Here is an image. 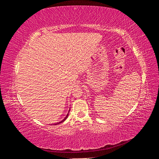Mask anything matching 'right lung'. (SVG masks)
I'll return each mask as SVG.
<instances>
[{"mask_svg":"<svg viewBox=\"0 0 159 159\" xmlns=\"http://www.w3.org/2000/svg\"><path fill=\"white\" fill-rule=\"evenodd\" d=\"M69 112H70V109H69V111H68V114H67L66 115V116L65 117V118L64 119H62L61 120V121H60V122H59V123H54V124H53V125H59L60 123H63L64 121H65V120L67 119V118H68V115H69Z\"/></svg>","mask_w":159,"mask_h":159,"instance_id":"1","label":"right lung"}]
</instances>
